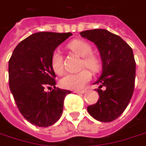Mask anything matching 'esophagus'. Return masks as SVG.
I'll return each instance as SVG.
<instances>
[{
	"mask_svg": "<svg viewBox=\"0 0 146 146\" xmlns=\"http://www.w3.org/2000/svg\"><path fill=\"white\" fill-rule=\"evenodd\" d=\"M73 92L77 93V94H84L86 92V90H74Z\"/></svg>",
	"mask_w": 146,
	"mask_h": 146,
	"instance_id": "esophagus-1",
	"label": "esophagus"
}]
</instances>
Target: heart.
Returning a JSON list of instances; mask_svg holds the SVG:
<instances>
[{
    "mask_svg": "<svg viewBox=\"0 0 146 146\" xmlns=\"http://www.w3.org/2000/svg\"><path fill=\"white\" fill-rule=\"evenodd\" d=\"M68 48L79 56L83 57L82 66H85L92 72L96 73L100 68L99 60L93 55L91 45L80 40H74L68 44ZM50 63L52 69L56 74H62L63 72V57L60 50H56L52 53ZM91 78V73L88 69H83L78 73H68L59 81L62 88L67 90H81Z\"/></svg>",
    "mask_w": 146,
    "mask_h": 146,
    "instance_id": "obj_1",
    "label": "heart"
}]
</instances>
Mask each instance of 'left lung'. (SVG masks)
Returning <instances> with one entry per match:
<instances>
[{"label":"left lung","mask_w":146,"mask_h":146,"mask_svg":"<svg viewBox=\"0 0 146 146\" xmlns=\"http://www.w3.org/2000/svg\"><path fill=\"white\" fill-rule=\"evenodd\" d=\"M99 50L102 62L98 102L87 107L88 112L100 122H111L126 109L134 89L136 63L132 48L120 36L106 29H91L80 33ZM103 87L104 89H102Z\"/></svg>","instance_id":"left-lung-1"}]
</instances>
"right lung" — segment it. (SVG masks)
<instances>
[{
  "label": "right lung",
  "instance_id": "right-lung-1",
  "mask_svg": "<svg viewBox=\"0 0 146 146\" xmlns=\"http://www.w3.org/2000/svg\"><path fill=\"white\" fill-rule=\"evenodd\" d=\"M71 35L53 32L33 34L16 46L9 60L11 92L21 114L35 126L49 127L58 121L64 99L71 93L56 87V73L50 63L54 50Z\"/></svg>",
  "mask_w": 146,
  "mask_h": 146
}]
</instances>
